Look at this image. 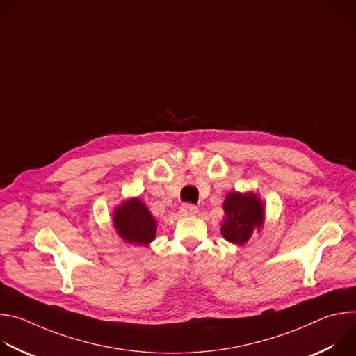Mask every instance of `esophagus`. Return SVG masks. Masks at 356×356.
I'll list each match as a JSON object with an SVG mask.
<instances>
[{
  "label": "esophagus",
  "mask_w": 356,
  "mask_h": 356,
  "mask_svg": "<svg viewBox=\"0 0 356 356\" xmlns=\"http://www.w3.org/2000/svg\"><path fill=\"white\" fill-rule=\"evenodd\" d=\"M180 216H184V217H194L197 213H198V209L193 204H183L179 210Z\"/></svg>",
  "instance_id": "obj_1"
}]
</instances>
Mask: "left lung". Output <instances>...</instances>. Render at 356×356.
Masks as SVG:
<instances>
[{"label": "left lung", "mask_w": 356, "mask_h": 356, "mask_svg": "<svg viewBox=\"0 0 356 356\" xmlns=\"http://www.w3.org/2000/svg\"><path fill=\"white\" fill-rule=\"evenodd\" d=\"M224 221L221 235L228 242L242 246L253 232H261L265 225V204L253 191H231L224 200Z\"/></svg>", "instance_id": "8db88e82"}]
</instances>
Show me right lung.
Returning a JSON list of instances; mask_svg holds the SVG:
<instances>
[{"label":"right lung","mask_w":356,"mask_h":356,"mask_svg":"<svg viewBox=\"0 0 356 356\" xmlns=\"http://www.w3.org/2000/svg\"><path fill=\"white\" fill-rule=\"evenodd\" d=\"M113 227L117 235L129 245L146 246L156 238L158 221L139 197H129L113 211Z\"/></svg>","instance_id":"obj_1"}]
</instances>
